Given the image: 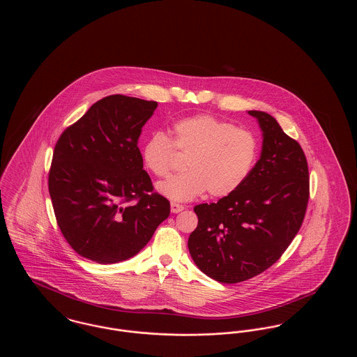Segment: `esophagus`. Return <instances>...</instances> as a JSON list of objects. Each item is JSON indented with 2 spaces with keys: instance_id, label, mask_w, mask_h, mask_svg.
I'll list each match as a JSON object with an SVG mask.
<instances>
[{
  "instance_id": "esophagus-1",
  "label": "esophagus",
  "mask_w": 357,
  "mask_h": 357,
  "mask_svg": "<svg viewBox=\"0 0 357 357\" xmlns=\"http://www.w3.org/2000/svg\"><path fill=\"white\" fill-rule=\"evenodd\" d=\"M182 210H185V206L183 204H175V202H171V213L176 214V213H181Z\"/></svg>"
}]
</instances>
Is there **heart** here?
<instances>
[{
  "instance_id": "heart-1",
  "label": "heart",
  "mask_w": 357,
  "mask_h": 357,
  "mask_svg": "<svg viewBox=\"0 0 357 357\" xmlns=\"http://www.w3.org/2000/svg\"><path fill=\"white\" fill-rule=\"evenodd\" d=\"M178 153L187 156L188 170L160 185L172 201H188L207 190L222 198L243 183L257 158V140L245 128L199 114L171 126V137L162 132L150 136L142 149L146 169L159 179L169 178L179 166Z\"/></svg>"
}]
</instances>
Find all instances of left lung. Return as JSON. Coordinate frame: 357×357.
Here are the masks:
<instances>
[{"label":"left lung","mask_w":357,"mask_h":357,"mask_svg":"<svg viewBox=\"0 0 357 357\" xmlns=\"http://www.w3.org/2000/svg\"><path fill=\"white\" fill-rule=\"evenodd\" d=\"M262 153L243 183L217 204L194 207L188 238L197 266L223 284L250 280L275 264L298 233L309 201V170L297 140L262 111Z\"/></svg>","instance_id":"1"}]
</instances>
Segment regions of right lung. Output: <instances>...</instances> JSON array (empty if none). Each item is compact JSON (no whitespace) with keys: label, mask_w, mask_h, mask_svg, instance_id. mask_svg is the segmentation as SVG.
<instances>
[{"label":"right lung","mask_w":357,"mask_h":357,"mask_svg":"<svg viewBox=\"0 0 357 357\" xmlns=\"http://www.w3.org/2000/svg\"><path fill=\"white\" fill-rule=\"evenodd\" d=\"M156 107L126 95L102 98L56 142L48 174L54 217L86 259L116 264L134 257L170 215L137 147Z\"/></svg>","instance_id":"obj_1"}]
</instances>
